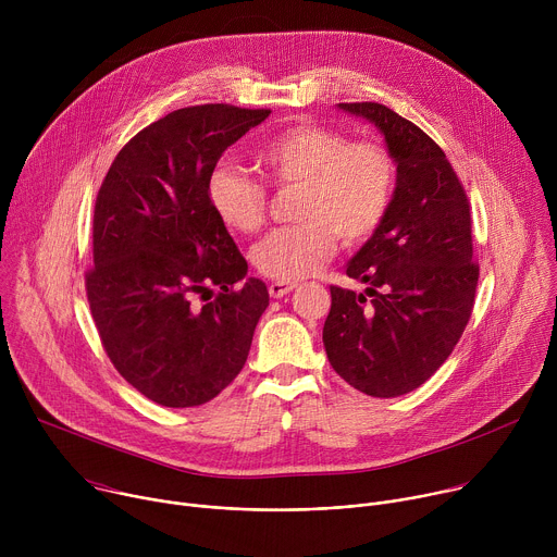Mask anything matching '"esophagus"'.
<instances>
[{
  "mask_svg": "<svg viewBox=\"0 0 557 557\" xmlns=\"http://www.w3.org/2000/svg\"><path fill=\"white\" fill-rule=\"evenodd\" d=\"M295 286H297L295 282H273V284L269 286V293H271V297H284V295H288Z\"/></svg>",
  "mask_w": 557,
  "mask_h": 557,
  "instance_id": "1",
  "label": "esophagus"
}]
</instances>
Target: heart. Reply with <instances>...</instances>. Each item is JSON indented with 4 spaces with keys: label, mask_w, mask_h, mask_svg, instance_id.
Segmentation results:
<instances>
[{
    "label": "heart",
    "mask_w": 557,
    "mask_h": 557,
    "mask_svg": "<svg viewBox=\"0 0 557 557\" xmlns=\"http://www.w3.org/2000/svg\"><path fill=\"white\" fill-rule=\"evenodd\" d=\"M256 161L277 187L297 185L299 222L271 231L253 249L256 269L277 282H297L320 269L344 245H359L383 222L396 170L392 153L374 140L348 143L333 127L299 123L269 136ZM218 220L253 233L267 220L269 191L251 174L218 165L207 183Z\"/></svg>",
    "instance_id": "1"
}]
</instances>
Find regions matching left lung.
Listing matches in <instances>:
<instances>
[{
  "label": "left lung",
  "instance_id": "8db88e82",
  "mask_svg": "<svg viewBox=\"0 0 557 557\" xmlns=\"http://www.w3.org/2000/svg\"><path fill=\"white\" fill-rule=\"evenodd\" d=\"M339 108L385 136L396 189L346 269L366 293L331 286L324 346L346 383L392 399L445 363L471 317L481 269L471 260L469 200L445 151L412 121L372 101Z\"/></svg>",
  "mask_w": 557,
  "mask_h": 557
}]
</instances>
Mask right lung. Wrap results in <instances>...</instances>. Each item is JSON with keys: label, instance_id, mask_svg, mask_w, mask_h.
Instances as JSON below:
<instances>
[{"label": "right lung", "instance_id": "1", "mask_svg": "<svg viewBox=\"0 0 557 557\" xmlns=\"http://www.w3.org/2000/svg\"><path fill=\"white\" fill-rule=\"evenodd\" d=\"M269 114L226 103L176 110L116 153L97 194L92 320L119 374L158 406H202L247 363L269 290L245 280L247 260L207 183L224 149Z\"/></svg>", "mask_w": 557, "mask_h": 557}]
</instances>
